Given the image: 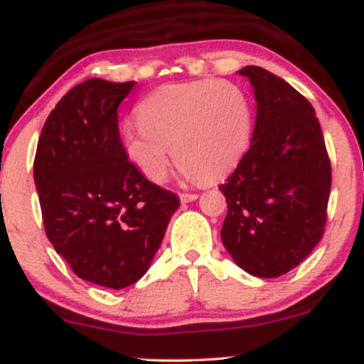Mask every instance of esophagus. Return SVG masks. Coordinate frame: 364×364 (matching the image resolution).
<instances>
[{"instance_id":"34e87169","label":"esophagus","mask_w":364,"mask_h":364,"mask_svg":"<svg viewBox=\"0 0 364 364\" xmlns=\"http://www.w3.org/2000/svg\"><path fill=\"white\" fill-rule=\"evenodd\" d=\"M178 197H181L182 202H193V200H197V198H198L197 193H186V192H182Z\"/></svg>"}]
</instances>
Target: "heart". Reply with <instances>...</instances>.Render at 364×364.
Listing matches in <instances>:
<instances>
[{"label":"heart","mask_w":364,"mask_h":364,"mask_svg":"<svg viewBox=\"0 0 364 364\" xmlns=\"http://www.w3.org/2000/svg\"><path fill=\"white\" fill-rule=\"evenodd\" d=\"M139 126L126 124L127 161L162 182L173 157L200 182L225 177L242 161L252 136V106L237 84L217 79L166 84L136 107Z\"/></svg>","instance_id":"obj_1"}]
</instances>
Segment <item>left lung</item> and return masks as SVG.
I'll return each instance as SVG.
<instances>
[{"mask_svg": "<svg viewBox=\"0 0 364 364\" xmlns=\"http://www.w3.org/2000/svg\"><path fill=\"white\" fill-rule=\"evenodd\" d=\"M248 77L257 101L252 142L220 191L222 242L253 277L285 275L321 240L331 164L315 109L295 87L258 66Z\"/></svg>", "mask_w": 364, "mask_h": 364, "instance_id": "left-lung-1", "label": "left lung"}]
</instances>
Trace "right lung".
<instances>
[{"mask_svg":"<svg viewBox=\"0 0 364 364\" xmlns=\"http://www.w3.org/2000/svg\"><path fill=\"white\" fill-rule=\"evenodd\" d=\"M134 84L94 77L74 86L48 116L34 157L54 250L79 278L114 290L146 275L181 205L124 154L117 107Z\"/></svg>","mask_w":364,"mask_h":364,"instance_id":"add662e5","label":"right lung"}]
</instances>
